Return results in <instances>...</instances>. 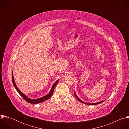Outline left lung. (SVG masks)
<instances>
[{
    "instance_id": "1",
    "label": "left lung",
    "mask_w": 129,
    "mask_h": 129,
    "mask_svg": "<svg viewBox=\"0 0 129 129\" xmlns=\"http://www.w3.org/2000/svg\"><path fill=\"white\" fill-rule=\"evenodd\" d=\"M75 96L77 98V99H78V100L79 101H80V102H81V103H84V104H87V105H96V104H101V103H103V102H104V101H101V102H98V103H94V104H88V103H85V102H84L83 101H81V100H80L79 98H78V96L77 95L76 93H75Z\"/></svg>"
}]
</instances>
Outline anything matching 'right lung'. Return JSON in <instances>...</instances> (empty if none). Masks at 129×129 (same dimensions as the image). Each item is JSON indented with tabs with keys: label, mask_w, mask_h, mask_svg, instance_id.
Returning <instances> with one entry per match:
<instances>
[{
	"label": "right lung",
	"mask_w": 129,
	"mask_h": 129,
	"mask_svg": "<svg viewBox=\"0 0 129 129\" xmlns=\"http://www.w3.org/2000/svg\"><path fill=\"white\" fill-rule=\"evenodd\" d=\"M12 82H13V85L15 88V89H16V90L17 91V92L18 93H19V94L28 103H30V104H39V103H42L43 102H44L45 101H46L47 100L49 99L51 96L52 95L53 93V91H54V88L55 87H56L58 82L59 80H57L56 82H55L52 86V88L51 89V90L49 92V93L48 94H47L46 95L43 96V97H42L41 98H39V99H35V100H33V99H30L29 98H28L27 96H26L25 94H24L22 92H21L19 90V89L18 88V87H17L15 83V81H14V77H13V71L12 72Z\"/></svg>",
	"instance_id": "right-lung-1"
}]
</instances>
